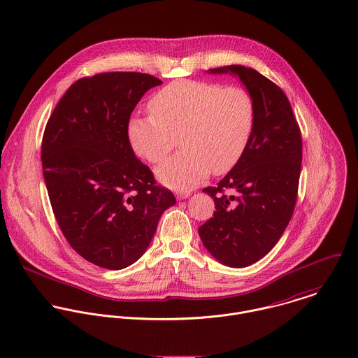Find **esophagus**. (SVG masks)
Here are the masks:
<instances>
[{
  "label": "esophagus",
  "mask_w": 358,
  "mask_h": 358,
  "mask_svg": "<svg viewBox=\"0 0 358 358\" xmlns=\"http://www.w3.org/2000/svg\"><path fill=\"white\" fill-rule=\"evenodd\" d=\"M189 196H190V192H180V193H178V199H179V200L187 199Z\"/></svg>",
  "instance_id": "34e87169"
}]
</instances>
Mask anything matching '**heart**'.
Here are the masks:
<instances>
[{
	"label": "heart",
	"mask_w": 358,
	"mask_h": 358,
	"mask_svg": "<svg viewBox=\"0 0 358 358\" xmlns=\"http://www.w3.org/2000/svg\"><path fill=\"white\" fill-rule=\"evenodd\" d=\"M152 115L128 124L132 150L157 164L183 143L180 153L157 166V178L173 189H190L213 171H230L244 155L255 128V101L238 85L175 80L149 103Z\"/></svg>",
	"instance_id": "obj_1"
}]
</instances>
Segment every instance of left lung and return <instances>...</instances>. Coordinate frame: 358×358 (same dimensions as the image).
<instances>
[{
    "label": "left lung",
    "mask_w": 358,
    "mask_h": 358,
    "mask_svg": "<svg viewBox=\"0 0 358 358\" xmlns=\"http://www.w3.org/2000/svg\"><path fill=\"white\" fill-rule=\"evenodd\" d=\"M209 71L238 76L255 101L250 145L217 186L203 190L216 210L199 227L210 255L226 266L245 267L271 251L292 217L302 135L284 91L255 69L231 64Z\"/></svg>",
    "instance_id": "8db88e82"
}]
</instances>
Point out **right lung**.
<instances>
[{
    "label": "right lung",
    "instance_id": "right-lung-1",
    "mask_svg": "<svg viewBox=\"0 0 358 358\" xmlns=\"http://www.w3.org/2000/svg\"><path fill=\"white\" fill-rule=\"evenodd\" d=\"M159 84L136 71L83 77L56 104L44 131L41 161L55 219L70 247L103 268L136 262L162 212L176 203L128 141L135 106Z\"/></svg>",
    "mask_w": 358,
    "mask_h": 358
}]
</instances>
